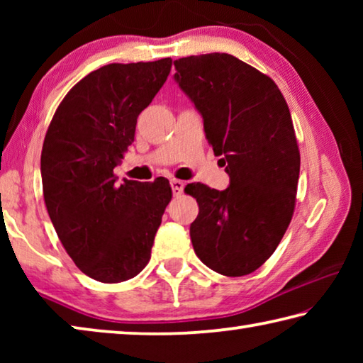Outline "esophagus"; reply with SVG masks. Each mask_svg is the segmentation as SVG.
Returning <instances> with one entry per match:
<instances>
[{
	"label": "esophagus",
	"mask_w": 363,
	"mask_h": 363,
	"mask_svg": "<svg viewBox=\"0 0 363 363\" xmlns=\"http://www.w3.org/2000/svg\"><path fill=\"white\" fill-rule=\"evenodd\" d=\"M184 186H186V184H184V181L176 179V177H174V179H171V187H173V195L174 196H179L182 194Z\"/></svg>",
	"instance_id": "1"
}]
</instances>
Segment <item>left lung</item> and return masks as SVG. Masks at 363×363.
I'll use <instances>...</instances> for the list:
<instances>
[{"label": "left lung", "mask_w": 363, "mask_h": 363, "mask_svg": "<svg viewBox=\"0 0 363 363\" xmlns=\"http://www.w3.org/2000/svg\"><path fill=\"white\" fill-rule=\"evenodd\" d=\"M174 67L230 177L225 190L184 189L200 208L190 224L195 255L218 274L248 275L279 247L296 205L301 158L290 108L272 78L230 54L182 57Z\"/></svg>", "instance_id": "8db88e82"}]
</instances>
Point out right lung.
I'll use <instances>...</instances> for the list:
<instances>
[{
  "label": "right lung",
  "mask_w": 363,
  "mask_h": 363,
  "mask_svg": "<svg viewBox=\"0 0 363 363\" xmlns=\"http://www.w3.org/2000/svg\"><path fill=\"white\" fill-rule=\"evenodd\" d=\"M171 65L167 57L91 72L59 104L43 143L49 218L77 267L102 284L130 280L147 266L173 196L164 177L116 184L113 174L134 143L139 113L167 82Z\"/></svg>",
  "instance_id": "right-lung-1"
}]
</instances>
